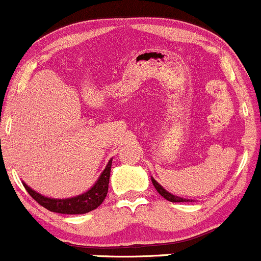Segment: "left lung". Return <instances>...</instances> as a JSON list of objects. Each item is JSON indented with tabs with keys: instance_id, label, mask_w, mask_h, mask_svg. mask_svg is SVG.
<instances>
[{
	"instance_id": "obj_1",
	"label": "left lung",
	"mask_w": 261,
	"mask_h": 261,
	"mask_svg": "<svg viewBox=\"0 0 261 261\" xmlns=\"http://www.w3.org/2000/svg\"><path fill=\"white\" fill-rule=\"evenodd\" d=\"M152 182H153V185H154L155 190H157L158 193H160L161 195L164 197V199L168 200V201H170V202H188V201H190V200H188V199H182V197H178V196L173 195V194L168 193V191H167L166 189L162 188L161 185L158 184V182L155 181L153 178H152Z\"/></svg>"
}]
</instances>
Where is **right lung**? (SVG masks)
<instances>
[{
	"label": "right lung",
	"instance_id": "right-lung-1",
	"mask_svg": "<svg viewBox=\"0 0 261 261\" xmlns=\"http://www.w3.org/2000/svg\"><path fill=\"white\" fill-rule=\"evenodd\" d=\"M110 170H112V160L108 162V166L101 173L99 179L88 191H86L82 195L70 197V199H49L32 190L25 182H23V187L39 205L49 211L65 215H82L93 211L104 201L108 194V188H109Z\"/></svg>",
	"mask_w": 261,
	"mask_h": 261
}]
</instances>
